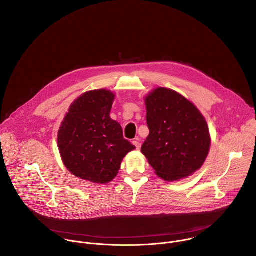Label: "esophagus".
Returning <instances> with one entry per match:
<instances>
[{
  "mask_svg": "<svg viewBox=\"0 0 256 256\" xmlns=\"http://www.w3.org/2000/svg\"><path fill=\"white\" fill-rule=\"evenodd\" d=\"M133 144H134V146L136 147L137 150H139V149L141 148V143L139 142V138H136V139L133 141Z\"/></svg>",
  "mask_w": 256,
  "mask_h": 256,
  "instance_id": "obj_1",
  "label": "esophagus"
}]
</instances>
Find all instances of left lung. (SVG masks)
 Instances as JSON below:
<instances>
[{"mask_svg": "<svg viewBox=\"0 0 256 256\" xmlns=\"http://www.w3.org/2000/svg\"><path fill=\"white\" fill-rule=\"evenodd\" d=\"M149 135L141 152L156 174L176 180L198 170L210 151L208 124L196 107L178 92L159 87L146 97Z\"/></svg>", "mask_w": 256, "mask_h": 256, "instance_id": "8db88e82", "label": "left lung"}]
</instances>
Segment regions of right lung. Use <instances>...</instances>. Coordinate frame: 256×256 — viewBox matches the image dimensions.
<instances>
[{
  "label": "right lung",
  "mask_w": 256,
  "mask_h": 256,
  "mask_svg": "<svg viewBox=\"0 0 256 256\" xmlns=\"http://www.w3.org/2000/svg\"><path fill=\"white\" fill-rule=\"evenodd\" d=\"M114 94L88 91L70 107L58 131L64 164L78 178L96 184L112 180L123 158L135 146L124 139L120 124L110 118Z\"/></svg>",
  "instance_id": "right-lung-1"
}]
</instances>
